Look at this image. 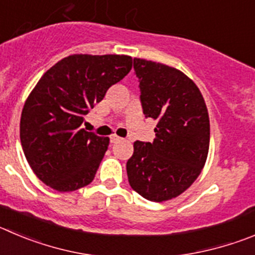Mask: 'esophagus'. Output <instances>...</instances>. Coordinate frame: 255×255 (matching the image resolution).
<instances>
[{
    "instance_id": "34e87169",
    "label": "esophagus",
    "mask_w": 255,
    "mask_h": 255,
    "mask_svg": "<svg viewBox=\"0 0 255 255\" xmlns=\"http://www.w3.org/2000/svg\"><path fill=\"white\" fill-rule=\"evenodd\" d=\"M121 141V137H118L117 134H112L111 135V143H116V142Z\"/></svg>"
}]
</instances>
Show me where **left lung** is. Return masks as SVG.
Listing matches in <instances>:
<instances>
[{
    "label": "left lung",
    "instance_id": "8db88e82",
    "mask_svg": "<svg viewBox=\"0 0 255 255\" xmlns=\"http://www.w3.org/2000/svg\"><path fill=\"white\" fill-rule=\"evenodd\" d=\"M146 118L157 121L153 142L135 141L127 162L130 187L162 203L189 189L208 158L210 121L203 94L182 71L133 59Z\"/></svg>",
    "mask_w": 255,
    "mask_h": 255
}]
</instances>
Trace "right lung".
Returning a JSON list of instances; mask_svg holds the SVG:
<instances>
[{
	"instance_id": "1",
	"label": "right lung",
	"mask_w": 255,
	"mask_h": 255,
	"mask_svg": "<svg viewBox=\"0 0 255 255\" xmlns=\"http://www.w3.org/2000/svg\"><path fill=\"white\" fill-rule=\"evenodd\" d=\"M130 69L127 55L75 54L37 82L21 113L20 138L28 165L44 184L68 192L93 181L109 138L82 128L84 116Z\"/></svg>"
}]
</instances>
